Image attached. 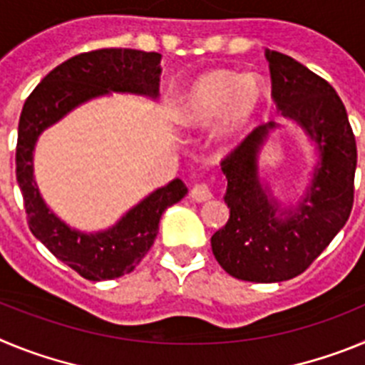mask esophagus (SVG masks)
<instances>
[{
	"instance_id": "esophagus-1",
	"label": "esophagus",
	"mask_w": 365,
	"mask_h": 365,
	"mask_svg": "<svg viewBox=\"0 0 365 365\" xmlns=\"http://www.w3.org/2000/svg\"><path fill=\"white\" fill-rule=\"evenodd\" d=\"M192 199L195 202H206L212 199V192H210V186L208 185H195L190 192Z\"/></svg>"
}]
</instances>
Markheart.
Segmentation results:
<instances>
[{"label": "heart", "mask_w": 365, "mask_h": 365, "mask_svg": "<svg viewBox=\"0 0 365 365\" xmlns=\"http://www.w3.org/2000/svg\"><path fill=\"white\" fill-rule=\"evenodd\" d=\"M265 87L256 74L205 71L186 87L177 117L190 128H208L221 118L219 135L235 143L252 125L263 108Z\"/></svg>", "instance_id": "b5f03b06"}]
</instances>
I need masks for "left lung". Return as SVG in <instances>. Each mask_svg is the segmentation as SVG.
<instances>
[{
  "mask_svg": "<svg viewBox=\"0 0 365 365\" xmlns=\"http://www.w3.org/2000/svg\"><path fill=\"white\" fill-rule=\"evenodd\" d=\"M265 56L276 108L307 133L320 159L303 197L289 208L261 185L257 168L276 122L256 128L221 160L230 217L212 235V252L230 276L254 283L294 278L324 252L349 219L356 170L354 135L333 86L287 54L267 49Z\"/></svg>",
  "mask_w": 365,
  "mask_h": 365,
  "instance_id": "left-lung-1",
  "label": "left lung"
}]
</instances>
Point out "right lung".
<instances>
[{"mask_svg":"<svg viewBox=\"0 0 365 365\" xmlns=\"http://www.w3.org/2000/svg\"><path fill=\"white\" fill-rule=\"evenodd\" d=\"M160 54L137 49H98L69 58L54 67L25 100L18 125L16 179L24 195L31 232L51 252L86 279L120 278L140 263L159 234L164 210L188 193L180 179L155 190L122 215L111 228L95 234L74 230L41 199L32 153L41 133L74 108L96 96L135 93L159 96Z\"/></svg>","mask_w":365,"mask_h":365,"instance_id":"right-lung-1","label":"right lung"}]
</instances>
